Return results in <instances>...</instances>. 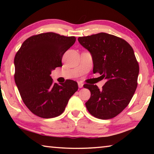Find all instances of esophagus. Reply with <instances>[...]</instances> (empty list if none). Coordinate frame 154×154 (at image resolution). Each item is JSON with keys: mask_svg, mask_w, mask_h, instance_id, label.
I'll list each match as a JSON object with an SVG mask.
<instances>
[{"mask_svg": "<svg viewBox=\"0 0 154 154\" xmlns=\"http://www.w3.org/2000/svg\"><path fill=\"white\" fill-rule=\"evenodd\" d=\"M78 86H79V88H83V83H82V82H79V83H78Z\"/></svg>", "mask_w": 154, "mask_h": 154, "instance_id": "34e87169", "label": "esophagus"}]
</instances>
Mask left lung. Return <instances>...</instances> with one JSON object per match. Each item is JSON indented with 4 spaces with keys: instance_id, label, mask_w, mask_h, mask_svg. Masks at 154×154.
<instances>
[{
    "instance_id": "left-lung-1",
    "label": "left lung",
    "mask_w": 154,
    "mask_h": 154,
    "mask_svg": "<svg viewBox=\"0 0 154 154\" xmlns=\"http://www.w3.org/2000/svg\"><path fill=\"white\" fill-rule=\"evenodd\" d=\"M78 41L92 54L94 73L107 80L100 90L96 85H83L91 93L88 111L96 118H113L128 105L137 89L139 66L133 49L123 38L105 32Z\"/></svg>"
}]
</instances>
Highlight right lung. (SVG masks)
<instances>
[{
	"label": "right lung",
	"instance_id": "add662e5",
	"mask_svg": "<svg viewBox=\"0 0 154 154\" xmlns=\"http://www.w3.org/2000/svg\"><path fill=\"white\" fill-rule=\"evenodd\" d=\"M75 41V36L55 32L38 34L24 41L15 54V82L23 102L35 116H60L77 91L75 81L58 84L50 76L52 70L62 66V56Z\"/></svg>",
	"mask_w": 154,
	"mask_h": 154
}]
</instances>
